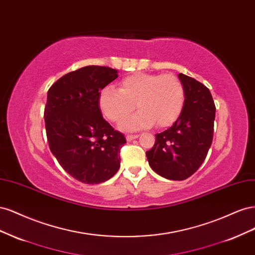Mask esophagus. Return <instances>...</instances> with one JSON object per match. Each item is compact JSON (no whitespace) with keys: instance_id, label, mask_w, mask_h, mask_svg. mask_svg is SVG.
<instances>
[{"instance_id":"obj_1","label":"esophagus","mask_w":255,"mask_h":255,"mask_svg":"<svg viewBox=\"0 0 255 255\" xmlns=\"http://www.w3.org/2000/svg\"><path fill=\"white\" fill-rule=\"evenodd\" d=\"M138 137H139V135H127V140L128 141H130V140H133V139H136V138H138Z\"/></svg>"}]
</instances>
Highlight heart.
Masks as SVG:
<instances>
[{
	"label": "heart",
	"instance_id": "b5f03b06",
	"mask_svg": "<svg viewBox=\"0 0 255 255\" xmlns=\"http://www.w3.org/2000/svg\"><path fill=\"white\" fill-rule=\"evenodd\" d=\"M185 101V92L180 80L172 74L134 73L122 79L119 90L104 87L99 94L98 103L102 114L113 122H120L133 112L135 104L139 109L125 120L120 128L137 130L142 128L172 126L180 117Z\"/></svg>",
	"mask_w": 255,
	"mask_h": 255
}]
</instances>
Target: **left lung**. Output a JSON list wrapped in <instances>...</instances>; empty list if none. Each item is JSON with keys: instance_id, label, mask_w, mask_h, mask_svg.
Masks as SVG:
<instances>
[{"instance_id": "obj_1", "label": "left lung", "mask_w": 255, "mask_h": 255, "mask_svg": "<svg viewBox=\"0 0 255 255\" xmlns=\"http://www.w3.org/2000/svg\"><path fill=\"white\" fill-rule=\"evenodd\" d=\"M179 79L185 92L180 117L155 135V143L145 152L153 171L172 181L186 180L202 165L213 141L216 113L207 87L183 73Z\"/></svg>"}]
</instances>
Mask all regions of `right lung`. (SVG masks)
Returning a JSON list of instances; mask_svg holds the SVG:
<instances>
[{
    "mask_svg": "<svg viewBox=\"0 0 255 255\" xmlns=\"http://www.w3.org/2000/svg\"><path fill=\"white\" fill-rule=\"evenodd\" d=\"M118 78V70L87 66L67 73L48 91L44 122L49 146L59 165L75 180L99 184L120 168L123 134L107 123L99 94Z\"/></svg>",
    "mask_w": 255,
    "mask_h": 255,
    "instance_id": "obj_1",
    "label": "right lung"
}]
</instances>
